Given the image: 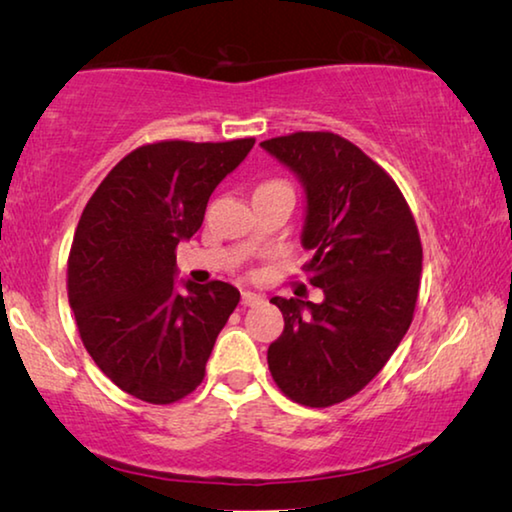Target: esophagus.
Instances as JSON below:
<instances>
[{"mask_svg": "<svg viewBox=\"0 0 512 512\" xmlns=\"http://www.w3.org/2000/svg\"><path fill=\"white\" fill-rule=\"evenodd\" d=\"M262 302H264V296H259V293H253V291L241 293V305L244 307H255V305H262Z\"/></svg>", "mask_w": 512, "mask_h": 512, "instance_id": "34e87169", "label": "esophagus"}]
</instances>
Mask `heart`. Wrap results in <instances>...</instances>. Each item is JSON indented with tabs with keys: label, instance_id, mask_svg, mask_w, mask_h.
I'll return each mask as SVG.
<instances>
[{
	"label": "heart",
	"instance_id": "b5f03b06",
	"mask_svg": "<svg viewBox=\"0 0 512 512\" xmlns=\"http://www.w3.org/2000/svg\"><path fill=\"white\" fill-rule=\"evenodd\" d=\"M262 185H287V183H284V180H266V183H262ZM262 185H259V187H262Z\"/></svg>",
	"mask_w": 512,
	"mask_h": 512
}]
</instances>
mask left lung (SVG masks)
I'll use <instances>...</instances> for the list:
<instances>
[{"instance_id": "1", "label": "left lung", "mask_w": 512, "mask_h": 512, "mask_svg": "<svg viewBox=\"0 0 512 512\" xmlns=\"http://www.w3.org/2000/svg\"><path fill=\"white\" fill-rule=\"evenodd\" d=\"M262 146L307 189L302 271L325 293L320 305L273 298L284 332L268 345V370L289 400L325 409L366 388L404 339L420 289V232L395 180L345 137L298 131Z\"/></svg>"}]
</instances>
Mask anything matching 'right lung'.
I'll return each mask as SVG.
<instances>
[{
    "label": "right lung",
    "instance_id": "obj_1",
    "mask_svg": "<svg viewBox=\"0 0 512 512\" xmlns=\"http://www.w3.org/2000/svg\"><path fill=\"white\" fill-rule=\"evenodd\" d=\"M160 140L137 146L101 180L76 225L67 296L81 341L121 391L173 404L205 377L239 291L228 282L173 284L176 248L201 228L214 187L253 149Z\"/></svg>",
    "mask_w": 512,
    "mask_h": 512
}]
</instances>
